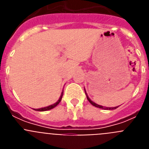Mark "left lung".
<instances>
[{
	"label": "left lung",
	"mask_w": 149,
	"mask_h": 149,
	"mask_svg": "<svg viewBox=\"0 0 149 149\" xmlns=\"http://www.w3.org/2000/svg\"><path fill=\"white\" fill-rule=\"evenodd\" d=\"M84 90H85V89H84ZM85 93H86V98H87V100H88V101H89V103H90L91 104H93V106L96 107H98V108L103 109V110H115V109H116L117 107H103V106H101V105L97 104H95V102H93V101H91L90 98H89V97H88V95L86 94V90H85Z\"/></svg>",
	"instance_id": "left-lung-1"
}]
</instances>
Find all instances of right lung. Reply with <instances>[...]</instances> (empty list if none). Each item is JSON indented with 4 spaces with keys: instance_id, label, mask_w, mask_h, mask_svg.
<instances>
[{
    "instance_id": "obj_1",
    "label": "right lung",
    "mask_w": 149,
    "mask_h": 149,
    "mask_svg": "<svg viewBox=\"0 0 149 149\" xmlns=\"http://www.w3.org/2000/svg\"><path fill=\"white\" fill-rule=\"evenodd\" d=\"M63 92H62L61 95H60V98H59V100L57 101H56V103H54V104L50 105V106L45 107H42V108L36 109V110H37V111H47V110H51V109L54 108L55 107L57 106V105H58L59 104H60V101H61L62 98H63Z\"/></svg>"
}]
</instances>
